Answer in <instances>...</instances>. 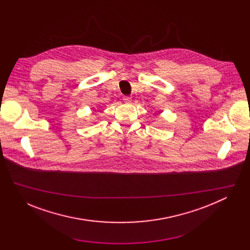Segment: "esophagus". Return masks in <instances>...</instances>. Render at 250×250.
Listing matches in <instances>:
<instances>
[{
    "label": "esophagus",
    "mask_w": 250,
    "mask_h": 250,
    "mask_svg": "<svg viewBox=\"0 0 250 250\" xmlns=\"http://www.w3.org/2000/svg\"><path fill=\"white\" fill-rule=\"evenodd\" d=\"M124 102H125V104H129V103L131 102V97H129V96H125V97H124Z\"/></svg>",
    "instance_id": "1"
}]
</instances>
